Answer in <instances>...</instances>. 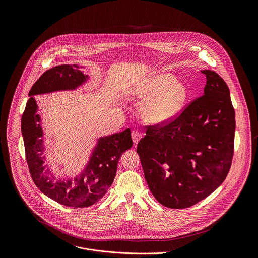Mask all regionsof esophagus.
<instances>
[{"label": "esophagus", "instance_id": "obj_1", "mask_svg": "<svg viewBox=\"0 0 258 258\" xmlns=\"http://www.w3.org/2000/svg\"><path fill=\"white\" fill-rule=\"evenodd\" d=\"M131 137H132V140H133L134 145H136V144L139 142V140L142 138V135H141L138 131H132Z\"/></svg>", "mask_w": 258, "mask_h": 258}]
</instances>
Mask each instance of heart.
Segmentation results:
<instances>
[{
	"instance_id": "b5f03b06",
	"label": "heart",
	"mask_w": 258,
	"mask_h": 258,
	"mask_svg": "<svg viewBox=\"0 0 258 258\" xmlns=\"http://www.w3.org/2000/svg\"><path fill=\"white\" fill-rule=\"evenodd\" d=\"M176 80L173 74H161L148 82L143 96L149 101L142 109V116L148 124H166L183 108L188 91L184 83Z\"/></svg>"
}]
</instances>
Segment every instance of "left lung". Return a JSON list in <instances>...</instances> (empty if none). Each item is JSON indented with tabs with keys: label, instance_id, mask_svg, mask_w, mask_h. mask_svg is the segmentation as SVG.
Wrapping results in <instances>:
<instances>
[{
	"label": "left lung",
	"instance_id": "left-lung-1",
	"mask_svg": "<svg viewBox=\"0 0 258 258\" xmlns=\"http://www.w3.org/2000/svg\"><path fill=\"white\" fill-rule=\"evenodd\" d=\"M204 94L162 125L146 126L137 145L155 199L170 209L189 208L225 180L234 146L235 113L229 89L213 71H202Z\"/></svg>",
	"mask_w": 258,
	"mask_h": 258
}]
</instances>
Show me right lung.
Segmentation results:
<instances>
[{
    "instance_id": "1",
    "label": "right lung",
    "mask_w": 258,
    "mask_h": 258,
    "mask_svg": "<svg viewBox=\"0 0 258 258\" xmlns=\"http://www.w3.org/2000/svg\"><path fill=\"white\" fill-rule=\"evenodd\" d=\"M76 64H61L42 74L29 92L30 99L22 116V134L30 174L38 189L56 203L84 208L97 203L114 181L121 155L132 147L130 129L101 137L84 170L73 179H56L44 165L43 131L35 95L60 90H73L88 79Z\"/></svg>"
}]
</instances>
